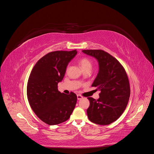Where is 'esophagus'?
Returning <instances> with one entry per match:
<instances>
[{
	"instance_id": "1",
	"label": "esophagus",
	"mask_w": 154,
	"mask_h": 154,
	"mask_svg": "<svg viewBox=\"0 0 154 154\" xmlns=\"http://www.w3.org/2000/svg\"><path fill=\"white\" fill-rule=\"evenodd\" d=\"M77 98H78V100H82L83 98V96L80 94H78L77 95Z\"/></svg>"
}]
</instances>
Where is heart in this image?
Returning a JSON list of instances; mask_svg holds the SVG:
<instances>
[{
	"instance_id": "obj_1",
	"label": "heart",
	"mask_w": 154,
	"mask_h": 154,
	"mask_svg": "<svg viewBox=\"0 0 154 154\" xmlns=\"http://www.w3.org/2000/svg\"><path fill=\"white\" fill-rule=\"evenodd\" d=\"M79 62H80V66L82 68L83 71H84V70H86V69H91L92 64V62L88 58H85V57L82 58L80 60ZM67 69H68V66L66 67V70Z\"/></svg>"
}]
</instances>
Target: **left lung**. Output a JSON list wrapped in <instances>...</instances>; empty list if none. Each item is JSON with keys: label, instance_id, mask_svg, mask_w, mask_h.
I'll return each mask as SVG.
<instances>
[{"label": "left lung", "instance_id": "8db88e82", "mask_svg": "<svg viewBox=\"0 0 154 154\" xmlns=\"http://www.w3.org/2000/svg\"><path fill=\"white\" fill-rule=\"evenodd\" d=\"M95 57L100 69L92 87L100 91V97H88L90 105L87 110L88 118L97 125H107L117 120L127 106L130 94L127 74L118 60L101 49L83 50Z\"/></svg>", "mask_w": 154, "mask_h": 154}]
</instances>
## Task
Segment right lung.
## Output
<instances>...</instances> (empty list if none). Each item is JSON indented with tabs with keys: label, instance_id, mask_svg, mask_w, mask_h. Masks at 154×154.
Masks as SVG:
<instances>
[{
	"label": "right lung",
	"instance_id": "add662e5",
	"mask_svg": "<svg viewBox=\"0 0 154 154\" xmlns=\"http://www.w3.org/2000/svg\"><path fill=\"white\" fill-rule=\"evenodd\" d=\"M76 49L56 51L45 54L36 63L29 76L27 96L35 114L49 125L67 121L76 106L77 96L60 92L58 83L65 75L68 63Z\"/></svg>",
	"mask_w": 154,
	"mask_h": 154
}]
</instances>
